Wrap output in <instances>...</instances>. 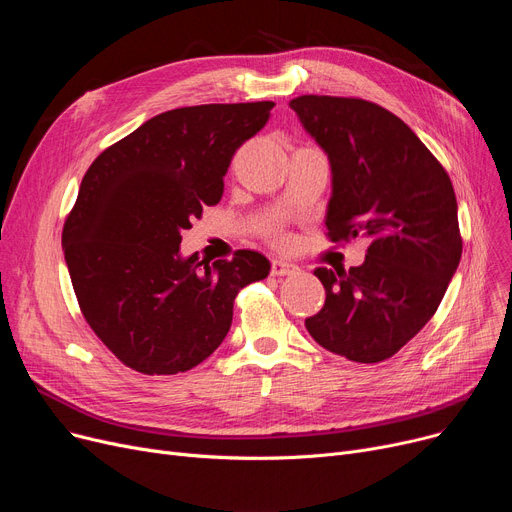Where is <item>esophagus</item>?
<instances>
[{"label": "esophagus", "mask_w": 512, "mask_h": 512, "mask_svg": "<svg viewBox=\"0 0 512 512\" xmlns=\"http://www.w3.org/2000/svg\"><path fill=\"white\" fill-rule=\"evenodd\" d=\"M299 272V267L294 265V263H290V261H282V259H274L272 261V274L274 276H292V274H297Z\"/></svg>", "instance_id": "esophagus-1"}]
</instances>
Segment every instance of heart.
Instances as JSON below:
<instances>
[{
    "label": "heart",
    "mask_w": 512,
    "mask_h": 512,
    "mask_svg": "<svg viewBox=\"0 0 512 512\" xmlns=\"http://www.w3.org/2000/svg\"><path fill=\"white\" fill-rule=\"evenodd\" d=\"M272 236H274V238L280 242V245H286V242H288V238H286L284 234H280V232H274Z\"/></svg>",
    "instance_id": "obj_1"
}]
</instances>
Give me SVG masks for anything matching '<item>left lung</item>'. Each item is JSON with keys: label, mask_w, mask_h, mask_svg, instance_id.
Listing matches in <instances>:
<instances>
[{"label": "left lung", "mask_w": 512, "mask_h": 512, "mask_svg": "<svg viewBox=\"0 0 512 512\" xmlns=\"http://www.w3.org/2000/svg\"><path fill=\"white\" fill-rule=\"evenodd\" d=\"M290 107L330 159V240L369 238L359 267L313 272L326 303L305 326L334 355L380 363L432 319L459 267L452 182L417 134L380 105L301 95Z\"/></svg>", "instance_id": "1"}]
</instances>
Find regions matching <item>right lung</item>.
<instances>
[{
  "instance_id": "obj_1",
  "label": "right lung",
  "mask_w": 512,
  "mask_h": 512,
  "mask_svg": "<svg viewBox=\"0 0 512 512\" xmlns=\"http://www.w3.org/2000/svg\"><path fill=\"white\" fill-rule=\"evenodd\" d=\"M274 103H209L159 114L107 147L80 182L62 232L76 299L97 338L130 369L174 375L226 338L240 288L270 274L265 255L182 257V232L220 203L236 149Z\"/></svg>"
}]
</instances>
